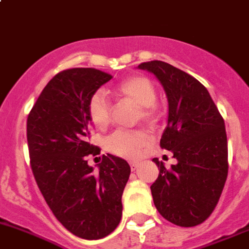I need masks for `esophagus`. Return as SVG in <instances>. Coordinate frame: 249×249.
I'll return each instance as SVG.
<instances>
[{"mask_svg": "<svg viewBox=\"0 0 249 249\" xmlns=\"http://www.w3.org/2000/svg\"><path fill=\"white\" fill-rule=\"evenodd\" d=\"M129 165H130V170L135 171L138 169V166H139V163H138V162H130Z\"/></svg>", "mask_w": 249, "mask_h": 249, "instance_id": "1", "label": "esophagus"}]
</instances>
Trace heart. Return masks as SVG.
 Listing matches in <instances>:
<instances>
[{"label":"heart","instance_id":"b5f03b06","mask_svg":"<svg viewBox=\"0 0 249 249\" xmlns=\"http://www.w3.org/2000/svg\"><path fill=\"white\" fill-rule=\"evenodd\" d=\"M115 96L122 101H129L137 106V120L153 124L160 117V107L156 104L157 91L152 81L143 75L125 79L115 89ZM91 121L98 128L109 124L111 107L102 91L92 94L89 101ZM150 142V137L142 130H116L106 140L107 151L124 158H138L143 147Z\"/></svg>","mask_w":249,"mask_h":249}]
</instances>
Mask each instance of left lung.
Here are the masks:
<instances>
[{"mask_svg":"<svg viewBox=\"0 0 249 249\" xmlns=\"http://www.w3.org/2000/svg\"><path fill=\"white\" fill-rule=\"evenodd\" d=\"M138 68L153 73L169 104L168 124L160 147L171 151L178 164L166 169L153 158L160 175L151 186L158 212L178 227H196L212 213L228 176L224 120L206 87L186 71L163 61Z\"/></svg>","mask_w":249,"mask_h":249,"instance_id":"8db88e82","label":"left lung"}]
</instances>
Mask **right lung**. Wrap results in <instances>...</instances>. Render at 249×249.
Returning a JSON list of instances; mask_svg holds the SVG:
<instances>
[{"label":"right lung","instance_id":"right-lung-1","mask_svg":"<svg viewBox=\"0 0 249 249\" xmlns=\"http://www.w3.org/2000/svg\"><path fill=\"white\" fill-rule=\"evenodd\" d=\"M111 78L94 68L60 71L27 117L31 168L38 188L58 222L86 240L102 239L116 229L130 174L129 164L112 155L102 157L97 173L87 164V156L101 152L89 143V101Z\"/></svg>","mask_w":249,"mask_h":249}]
</instances>
